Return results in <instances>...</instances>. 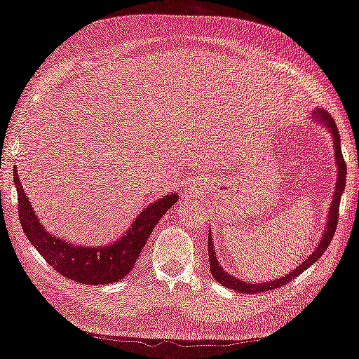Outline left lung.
<instances>
[{
	"label": "left lung",
	"instance_id": "obj_1",
	"mask_svg": "<svg viewBox=\"0 0 359 359\" xmlns=\"http://www.w3.org/2000/svg\"><path fill=\"white\" fill-rule=\"evenodd\" d=\"M314 121L320 122L327 130L332 133L334 138V149H335V161H337V170H339V177H337V184H335V191H334V198H332V205L329 208V216H327V222H325V231L320 237V242L316 243V248L311 255L308 256L306 259L303 261L302 264L295 267L292 272L285 274V277H280V279L271 280V282H263V283H250V282H243L240 279H235L233 276L229 274L224 269L222 266H219L216 251H214V245L211 240V235L208 237V256H210V266H211V274L214 277V280H217L221 285L227 287V288H233L237 292H243V293H258V292H267V290H274V288H279L287 285L292 279H295L297 276L302 274L308 269L309 266H313V263L325 253L329 243L332 242V237L335 233L337 229V222H339V208H340V198L341 194L345 190V182H346V164L344 159V154H341V148H340V133L339 128H337L335 122L332 117L329 116V112L325 111H318L314 114Z\"/></svg>",
	"mask_w": 359,
	"mask_h": 359
}]
</instances>
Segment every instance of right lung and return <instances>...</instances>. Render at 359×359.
<instances>
[{"mask_svg":"<svg viewBox=\"0 0 359 359\" xmlns=\"http://www.w3.org/2000/svg\"><path fill=\"white\" fill-rule=\"evenodd\" d=\"M13 174L14 184L18 187L19 219L25 237L30 240V243L53 269H56L67 279L85 283V285H103V283L124 279L135 266L138 255L145 247L149 233L156 227L159 219L179 200L177 194L159 198L140 212L130 229L117 242L106 247L90 248L69 243L67 240L57 238L45 231L39 217L32 211V205L29 198L25 196L15 168Z\"/></svg>","mask_w":359,"mask_h":359,"instance_id":"1","label":"right lung"}]
</instances>
